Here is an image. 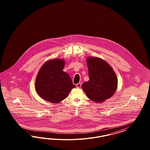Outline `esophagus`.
Here are the masks:
<instances>
[{"instance_id": "esophagus-1", "label": "esophagus", "mask_w": 150, "mask_h": 150, "mask_svg": "<svg viewBox=\"0 0 150 150\" xmlns=\"http://www.w3.org/2000/svg\"><path fill=\"white\" fill-rule=\"evenodd\" d=\"M76 87H77V88H80V87H81V82H80V83H77V84H76Z\"/></svg>"}]
</instances>
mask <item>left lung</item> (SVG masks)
<instances>
[{
    "label": "left lung",
    "mask_w": 150,
    "mask_h": 150,
    "mask_svg": "<svg viewBox=\"0 0 150 150\" xmlns=\"http://www.w3.org/2000/svg\"><path fill=\"white\" fill-rule=\"evenodd\" d=\"M90 80L83 82L82 88L87 97L102 103L113 96L118 87V79L112 67L105 60L88 57L86 59Z\"/></svg>",
    "instance_id": "1"
}]
</instances>
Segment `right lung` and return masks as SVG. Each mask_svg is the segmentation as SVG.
<instances>
[{"label":"right lung","mask_w":150,"mask_h":150,"mask_svg":"<svg viewBox=\"0 0 150 150\" xmlns=\"http://www.w3.org/2000/svg\"><path fill=\"white\" fill-rule=\"evenodd\" d=\"M65 64L64 59H52L41 67L36 78L35 90L42 99L58 103L75 87L69 75L63 70Z\"/></svg>","instance_id":"obj_1"}]
</instances>
